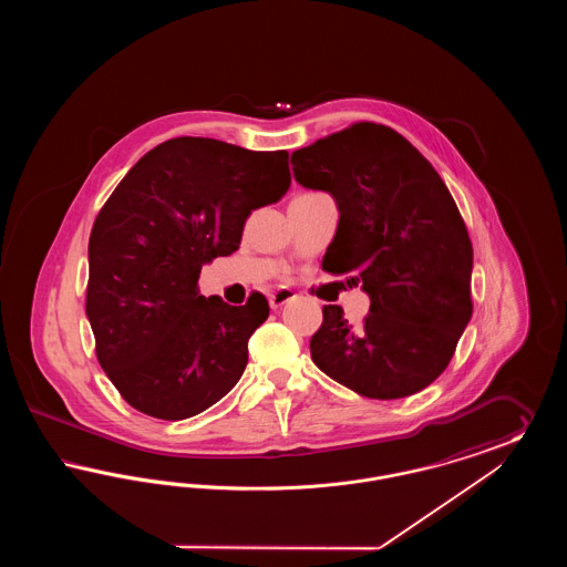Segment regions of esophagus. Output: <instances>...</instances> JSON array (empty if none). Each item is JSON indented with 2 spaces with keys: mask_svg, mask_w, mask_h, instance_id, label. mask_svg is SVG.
I'll use <instances>...</instances> for the list:
<instances>
[{
  "mask_svg": "<svg viewBox=\"0 0 567 567\" xmlns=\"http://www.w3.org/2000/svg\"><path fill=\"white\" fill-rule=\"evenodd\" d=\"M293 297H296V293H293L291 289H278V291H274L270 296L271 310L282 308V306H285V303H289Z\"/></svg>",
  "mask_w": 567,
  "mask_h": 567,
  "instance_id": "esophagus-1",
  "label": "esophagus"
}]
</instances>
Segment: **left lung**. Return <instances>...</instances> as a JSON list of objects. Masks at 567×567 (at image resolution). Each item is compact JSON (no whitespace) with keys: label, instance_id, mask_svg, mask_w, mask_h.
<instances>
[{"label":"left lung","instance_id":"8db88e82","mask_svg":"<svg viewBox=\"0 0 567 567\" xmlns=\"http://www.w3.org/2000/svg\"><path fill=\"white\" fill-rule=\"evenodd\" d=\"M306 189L336 199L323 257L370 297L361 324L324 306L310 340L317 368L370 400H400L440 377L472 319V243L453 195L405 137L354 123L291 155Z\"/></svg>","mask_w":567,"mask_h":567}]
</instances>
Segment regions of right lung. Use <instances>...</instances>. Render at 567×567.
<instances>
[{"label":"right lung","mask_w":567,"mask_h":567,"mask_svg":"<svg viewBox=\"0 0 567 567\" xmlns=\"http://www.w3.org/2000/svg\"><path fill=\"white\" fill-rule=\"evenodd\" d=\"M291 185L287 151L174 137L146 153L110 195L89 238L86 319L97 361L135 410L189 419L225 398L270 315L197 291L199 271L240 248L248 215Z\"/></svg>","instance_id":"obj_1"}]
</instances>
